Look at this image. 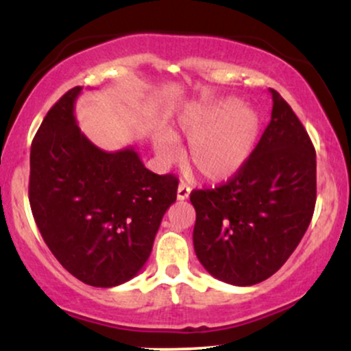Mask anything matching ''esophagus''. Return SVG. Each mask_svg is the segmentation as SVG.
<instances>
[{"instance_id": "1", "label": "esophagus", "mask_w": 351, "mask_h": 351, "mask_svg": "<svg viewBox=\"0 0 351 351\" xmlns=\"http://www.w3.org/2000/svg\"><path fill=\"white\" fill-rule=\"evenodd\" d=\"M189 193H191V188H189V184L184 183V181H181V183L178 184V191H176V198H178L180 201L188 199Z\"/></svg>"}]
</instances>
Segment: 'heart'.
<instances>
[{
    "mask_svg": "<svg viewBox=\"0 0 351 351\" xmlns=\"http://www.w3.org/2000/svg\"><path fill=\"white\" fill-rule=\"evenodd\" d=\"M178 130L188 142V163L206 181H226L241 171L256 147L261 119L254 108L236 99L195 104L178 115ZM156 155L163 162L176 160L180 148L175 135L155 136Z\"/></svg>",
    "mask_w": 351,
    "mask_h": 351,
    "instance_id": "1",
    "label": "heart"
}]
</instances>
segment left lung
<instances>
[{"label": "left lung", "mask_w": 351, "mask_h": 351, "mask_svg": "<svg viewBox=\"0 0 351 351\" xmlns=\"http://www.w3.org/2000/svg\"><path fill=\"white\" fill-rule=\"evenodd\" d=\"M271 122L237 175L189 195L193 244L203 267L232 285L259 284L295 251L317 199L315 148L274 88Z\"/></svg>", "instance_id": "8db88e82"}]
</instances>
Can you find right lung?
Instances as JSON below:
<instances>
[{
	"label": "right lung",
	"instance_id": "obj_1",
	"mask_svg": "<svg viewBox=\"0 0 351 351\" xmlns=\"http://www.w3.org/2000/svg\"><path fill=\"white\" fill-rule=\"evenodd\" d=\"M80 90H67L34 136L29 204L44 243L66 271L84 284L115 287L150 257L178 178L147 170L132 147H95L75 122Z\"/></svg>",
	"mask_w": 351,
	"mask_h": 351
}]
</instances>
